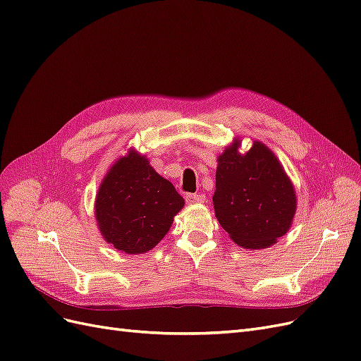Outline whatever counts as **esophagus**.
<instances>
[{
	"mask_svg": "<svg viewBox=\"0 0 361 361\" xmlns=\"http://www.w3.org/2000/svg\"><path fill=\"white\" fill-rule=\"evenodd\" d=\"M185 199H187V202L190 204H195V203H203L204 199H206V195L202 194V192H195V194H187V195H185Z\"/></svg>",
	"mask_w": 361,
	"mask_h": 361,
	"instance_id": "1",
	"label": "esophagus"
}]
</instances>
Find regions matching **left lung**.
<instances>
[{
    "label": "left lung",
    "mask_w": 361,
    "mask_h": 361,
    "mask_svg": "<svg viewBox=\"0 0 361 361\" xmlns=\"http://www.w3.org/2000/svg\"><path fill=\"white\" fill-rule=\"evenodd\" d=\"M241 141L233 138L216 158L215 216L239 247L267 248L289 232L297 194L274 152L255 140L241 154Z\"/></svg>",
    "instance_id": "left-lung-1"
}]
</instances>
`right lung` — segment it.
<instances>
[{
	"mask_svg": "<svg viewBox=\"0 0 361 361\" xmlns=\"http://www.w3.org/2000/svg\"><path fill=\"white\" fill-rule=\"evenodd\" d=\"M185 200L173 183L134 147L114 161L94 200V218L108 244L126 255H143L167 235Z\"/></svg>",
	"mask_w": 361,
	"mask_h": 361,
	"instance_id": "1",
	"label": "right lung"
}]
</instances>
